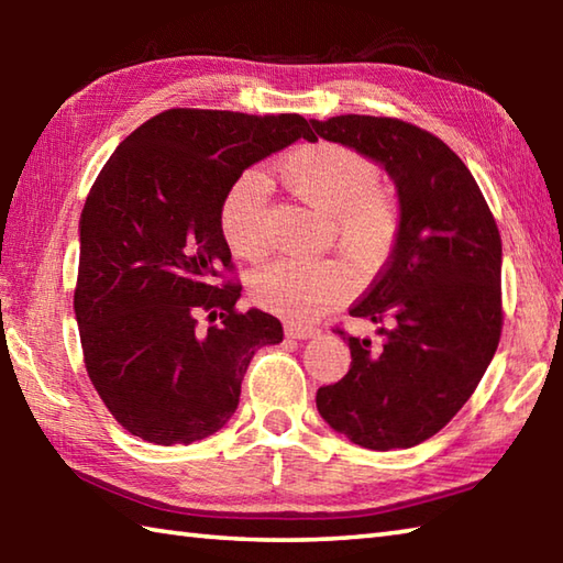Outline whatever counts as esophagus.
Wrapping results in <instances>:
<instances>
[{
    "mask_svg": "<svg viewBox=\"0 0 563 563\" xmlns=\"http://www.w3.org/2000/svg\"><path fill=\"white\" fill-rule=\"evenodd\" d=\"M285 335L295 340H308L312 335H318V330L312 325H295V322H288V325H285Z\"/></svg>",
    "mask_w": 563,
    "mask_h": 563,
    "instance_id": "obj_1",
    "label": "esophagus"
}]
</instances>
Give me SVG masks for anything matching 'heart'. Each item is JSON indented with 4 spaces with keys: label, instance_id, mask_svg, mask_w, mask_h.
<instances>
[{
    "label": "heart",
    "instance_id": "b5f03b06",
    "mask_svg": "<svg viewBox=\"0 0 563 563\" xmlns=\"http://www.w3.org/2000/svg\"><path fill=\"white\" fill-rule=\"evenodd\" d=\"M283 186L320 213H328L335 241L352 263L369 268L387 255L399 225L397 198L377 184L379 170L367 156L332 141H312L288 151L275 166ZM221 233L245 261L268 253V186L247 170L221 203ZM347 273L332 261H275L251 280L261 308L292 320L318 316L347 292Z\"/></svg>",
    "mask_w": 563,
    "mask_h": 563
}]
</instances>
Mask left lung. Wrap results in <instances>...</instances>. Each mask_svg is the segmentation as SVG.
<instances>
[{
  "mask_svg": "<svg viewBox=\"0 0 563 563\" xmlns=\"http://www.w3.org/2000/svg\"><path fill=\"white\" fill-rule=\"evenodd\" d=\"M310 123L383 164L399 198L393 253L350 308L379 325L377 340L338 328L352 362L340 383L318 389V412L365 450H407L460 412L497 352L499 228L470 168L434 133L360 113Z\"/></svg>",
  "mask_w": 563,
  "mask_h": 563,
  "instance_id": "1",
  "label": "left lung"
}]
</instances>
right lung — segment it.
Masks as SVG:
<instances>
[{
	"mask_svg": "<svg viewBox=\"0 0 563 563\" xmlns=\"http://www.w3.org/2000/svg\"><path fill=\"white\" fill-rule=\"evenodd\" d=\"M300 136L312 139L300 113L168 109L123 139L93 180L74 312L91 385L133 437L170 446L218 432L255 350L283 340L278 318L235 308L241 285L225 280L233 263L218 216L247 166Z\"/></svg>",
	"mask_w": 563,
	"mask_h": 563,
	"instance_id": "right-lung-1",
	"label": "right lung"
}]
</instances>
